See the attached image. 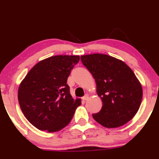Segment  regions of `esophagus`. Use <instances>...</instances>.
Returning <instances> with one entry per match:
<instances>
[{
    "label": "esophagus",
    "instance_id": "34e87169",
    "mask_svg": "<svg viewBox=\"0 0 159 159\" xmlns=\"http://www.w3.org/2000/svg\"><path fill=\"white\" fill-rule=\"evenodd\" d=\"M88 98H89V95H88L87 94L85 95L84 96L83 98H82V99H83L84 101H87V100H88Z\"/></svg>",
    "mask_w": 159,
    "mask_h": 159
}]
</instances>
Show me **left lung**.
Masks as SVG:
<instances>
[{
	"label": "left lung",
	"instance_id": "left-lung-1",
	"mask_svg": "<svg viewBox=\"0 0 159 159\" xmlns=\"http://www.w3.org/2000/svg\"><path fill=\"white\" fill-rule=\"evenodd\" d=\"M81 62L96 82L102 107L93 117L107 128L123 126L137 113L142 99V87L124 61L104 54L81 56Z\"/></svg>",
	"mask_w": 159,
	"mask_h": 159
}]
</instances>
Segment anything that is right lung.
<instances>
[{
  "label": "right lung",
  "instance_id": "add662e5",
  "mask_svg": "<svg viewBox=\"0 0 159 159\" xmlns=\"http://www.w3.org/2000/svg\"><path fill=\"white\" fill-rule=\"evenodd\" d=\"M79 55H55L36 64L19 86V104L40 130L54 133L71 121L80 98L73 99L66 81Z\"/></svg>",
  "mask_w": 159,
  "mask_h": 159
}]
</instances>
